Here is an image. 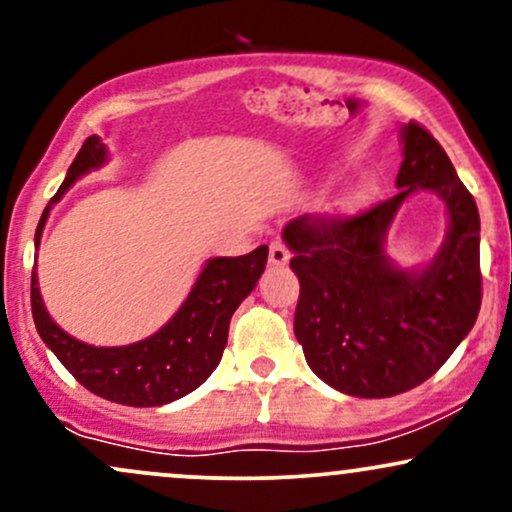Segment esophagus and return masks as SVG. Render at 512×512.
Segmentation results:
<instances>
[{
  "label": "esophagus",
  "mask_w": 512,
  "mask_h": 512,
  "mask_svg": "<svg viewBox=\"0 0 512 512\" xmlns=\"http://www.w3.org/2000/svg\"><path fill=\"white\" fill-rule=\"evenodd\" d=\"M291 260V252L286 248L281 240H274L272 245H269V264H274V267H286Z\"/></svg>",
  "instance_id": "1"
}]
</instances>
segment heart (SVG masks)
<instances>
[{"label":"heart","instance_id":"b5f03b06","mask_svg":"<svg viewBox=\"0 0 512 512\" xmlns=\"http://www.w3.org/2000/svg\"><path fill=\"white\" fill-rule=\"evenodd\" d=\"M368 197H370V190L366 185H361V187H354V190L351 192H346V195L339 199V209L342 211H356V209H361L363 204L368 202Z\"/></svg>","mask_w":512,"mask_h":512}]
</instances>
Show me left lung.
<instances>
[{
  "label": "left lung",
  "mask_w": 512,
  "mask_h": 512,
  "mask_svg": "<svg viewBox=\"0 0 512 512\" xmlns=\"http://www.w3.org/2000/svg\"><path fill=\"white\" fill-rule=\"evenodd\" d=\"M399 195L354 216L303 214L286 223L301 281L293 332L308 366L351 397H392L431 378L481 308L479 209L448 154L419 122L402 129ZM414 189H433L451 214L449 238L426 270H397L384 233Z\"/></svg>",
  "instance_id": "1"
}]
</instances>
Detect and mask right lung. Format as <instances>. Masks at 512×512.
<instances>
[{
  "instance_id": "1",
  "label": "right lung",
  "mask_w": 512,
  "mask_h": 512,
  "mask_svg": "<svg viewBox=\"0 0 512 512\" xmlns=\"http://www.w3.org/2000/svg\"><path fill=\"white\" fill-rule=\"evenodd\" d=\"M105 146L98 137H88L67 178L40 216L35 245L40 243L52 204L60 199L81 175L101 166ZM269 248L240 257H214L199 274L182 308L149 339L129 346H91L69 337L52 322L38 291L35 267L31 276V308L40 339L50 346L62 366L93 395L127 407H161L197 390L219 366L228 342V325L236 308L264 272Z\"/></svg>"
}]
</instances>
